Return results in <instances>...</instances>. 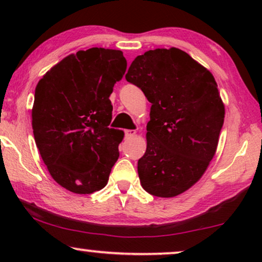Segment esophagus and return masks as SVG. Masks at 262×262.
<instances>
[{
	"label": "esophagus",
	"instance_id": "1",
	"mask_svg": "<svg viewBox=\"0 0 262 262\" xmlns=\"http://www.w3.org/2000/svg\"><path fill=\"white\" fill-rule=\"evenodd\" d=\"M135 135H136L135 130H126V131H125V138H131V137H134Z\"/></svg>",
	"mask_w": 262,
	"mask_h": 262
}]
</instances>
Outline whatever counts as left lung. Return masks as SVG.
I'll return each instance as SVG.
<instances>
[{
    "mask_svg": "<svg viewBox=\"0 0 262 262\" xmlns=\"http://www.w3.org/2000/svg\"><path fill=\"white\" fill-rule=\"evenodd\" d=\"M125 78L151 102L137 167L142 187L161 198L181 194L203 177L217 150L225 110L213 75L170 48L136 57Z\"/></svg>",
    "mask_w": 262,
    "mask_h": 262,
    "instance_id": "left-lung-1",
    "label": "left lung"
}]
</instances>
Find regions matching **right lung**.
Instances as JSON below:
<instances>
[{
  "instance_id": "obj_1",
  "label": "right lung",
  "mask_w": 262,
  "mask_h": 262,
  "mask_svg": "<svg viewBox=\"0 0 262 262\" xmlns=\"http://www.w3.org/2000/svg\"><path fill=\"white\" fill-rule=\"evenodd\" d=\"M126 66L120 50H81L52 67L35 87V144L53 180L68 191L91 194L107 185L124 138L123 131L108 127L110 95Z\"/></svg>"
}]
</instances>
